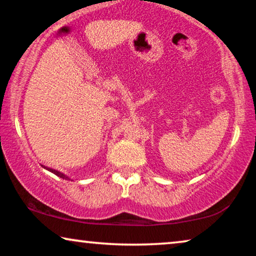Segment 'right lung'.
<instances>
[{
  "mask_svg": "<svg viewBox=\"0 0 256 256\" xmlns=\"http://www.w3.org/2000/svg\"><path fill=\"white\" fill-rule=\"evenodd\" d=\"M52 171H54V174H57V176H59V177H62V178H65V180H66V178H68V176H65L64 174L59 172V171H56V170H52Z\"/></svg>",
  "mask_w": 256,
  "mask_h": 256,
  "instance_id": "obj_1",
  "label": "right lung"
}]
</instances>
